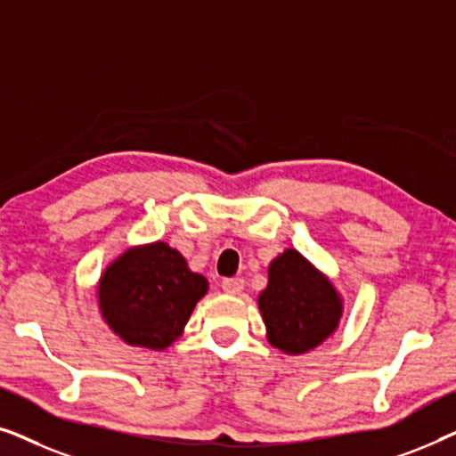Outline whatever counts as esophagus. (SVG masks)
I'll use <instances>...</instances> for the list:
<instances>
[{"label": "esophagus", "mask_w": 456, "mask_h": 456, "mask_svg": "<svg viewBox=\"0 0 456 456\" xmlns=\"http://www.w3.org/2000/svg\"><path fill=\"white\" fill-rule=\"evenodd\" d=\"M222 289H224V292H228V295H240L242 289H245V280H242V278H226L222 282Z\"/></svg>", "instance_id": "1"}]
</instances>
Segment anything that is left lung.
<instances>
[{"label": "left lung", "mask_w": 456, "mask_h": 456, "mask_svg": "<svg viewBox=\"0 0 456 456\" xmlns=\"http://www.w3.org/2000/svg\"><path fill=\"white\" fill-rule=\"evenodd\" d=\"M257 307L267 342L284 354H305L338 330L345 298L305 255L284 248L267 265V286L259 292Z\"/></svg>", "instance_id": "1"}]
</instances>
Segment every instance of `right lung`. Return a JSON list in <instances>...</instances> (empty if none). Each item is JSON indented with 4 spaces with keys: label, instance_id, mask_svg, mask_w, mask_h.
<instances>
[{
    "label": "right lung",
    "instance_id": "right-lung-1",
    "mask_svg": "<svg viewBox=\"0 0 456 456\" xmlns=\"http://www.w3.org/2000/svg\"><path fill=\"white\" fill-rule=\"evenodd\" d=\"M209 282L192 272L183 253L164 240L122 251L97 280L102 320L122 342L166 351L184 332Z\"/></svg>",
    "mask_w": 456,
    "mask_h": 456
}]
</instances>
